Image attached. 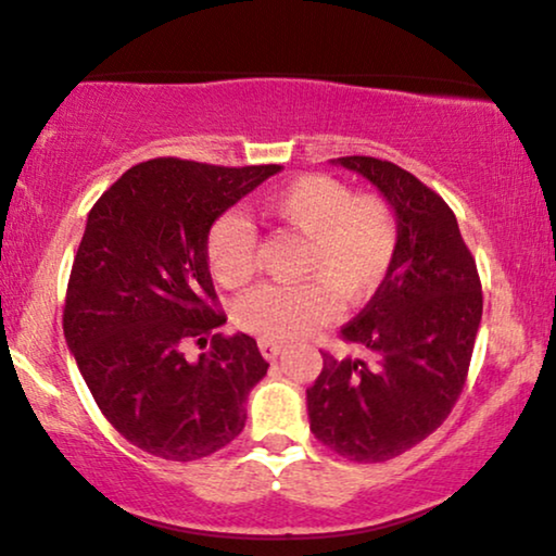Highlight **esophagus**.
Listing matches in <instances>:
<instances>
[{
	"mask_svg": "<svg viewBox=\"0 0 556 556\" xmlns=\"http://www.w3.org/2000/svg\"><path fill=\"white\" fill-rule=\"evenodd\" d=\"M260 353L264 355V359H277L281 355V345L271 340H260Z\"/></svg>",
	"mask_w": 556,
	"mask_h": 556,
	"instance_id": "34e87169",
	"label": "esophagus"
}]
</instances>
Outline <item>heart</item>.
I'll return each instance as SVG.
<instances>
[{
  "mask_svg": "<svg viewBox=\"0 0 556 556\" xmlns=\"http://www.w3.org/2000/svg\"><path fill=\"white\" fill-rule=\"evenodd\" d=\"M277 229L304 239L300 285H267L233 307L239 330L260 340L289 342L330 323L334 296L345 307L370 300L393 267L395 211L382 197L357 193L332 176H300L262 199ZM206 260L224 287H244L256 271L254 226L239 214L218 216L206 237Z\"/></svg>",
  "mask_w": 556,
  "mask_h": 556,
  "instance_id": "1",
  "label": "heart"
}]
</instances>
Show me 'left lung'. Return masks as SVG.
<instances>
[{"instance_id":"1","label":"left lung","mask_w":556,"mask_h":556,"mask_svg":"<svg viewBox=\"0 0 556 556\" xmlns=\"http://www.w3.org/2000/svg\"><path fill=\"white\" fill-rule=\"evenodd\" d=\"M397 218L393 267L367 307L340 330L365 357L323 353L307 390L309 431L357 464L395 458L448 418L464 390L481 325V281L441 197L390 161L345 155Z\"/></svg>"}]
</instances>
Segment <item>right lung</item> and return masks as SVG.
I'll return each mask as SVG.
<instances>
[{"label":"right lung","instance_id":"1","mask_svg":"<svg viewBox=\"0 0 556 556\" xmlns=\"http://www.w3.org/2000/svg\"><path fill=\"white\" fill-rule=\"evenodd\" d=\"M279 170L153 159L125 170L88 214L62 330L103 416L153 456H211L247 424V397L269 367L256 340L214 334L197 363L184 345L226 323L208 229Z\"/></svg>","mask_w":556,"mask_h":556}]
</instances>
